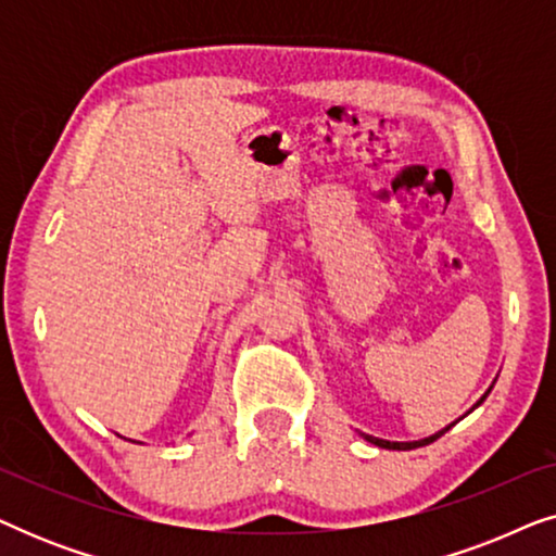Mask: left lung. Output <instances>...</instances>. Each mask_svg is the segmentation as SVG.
I'll list each match as a JSON object with an SVG mask.
<instances>
[{
  "instance_id": "1",
  "label": "left lung",
  "mask_w": 556,
  "mask_h": 556,
  "mask_svg": "<svg viewBox=\"0 0 556 556\" xmlns=\"http://www.w3.org/2000/svg\"><path fill=\"white\" fill-rule=\"evenodd\" d=\"M489 392H491V387H489ZM489 392H485V394H483V397H481V400H478L473 407H478V405H481V402H483L485 397H489ZM473 407H470V409H473ZM455 422H458V420H455ZM455 422H451V425H447V428H443V430H438V432H435V435H430V438H422V440H409V443H397V440H382V438L367 435V432H362V438H364V440H367V443H371V445H377V447H387V451H415V447L430 445V443H432V440H438L440 435H445V432H447V430H451Z\"/></svg>"
}]
</instances>
